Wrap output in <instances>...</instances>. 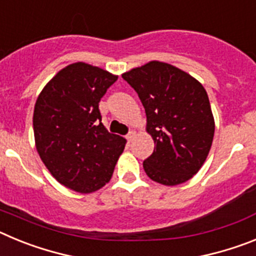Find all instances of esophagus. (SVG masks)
Listing matches in <instances>:
<instances>
[{
    "mask_svg": "<svg viewBox=\"0 0 256 256\" xmlns=\"http://www.w3.org/2000/svg\"><path fill=\"white\" fill-rule=\"evenodd\" d=\"M134 137H136V132H133V130H132V132H130L128 134H126V141H128V142H132Z\"/></svg>",
    "mask_w": 256,
    "mask_h": 256,
    "instance_id": "1",
    "label": "esophagus"
}]
</instances>
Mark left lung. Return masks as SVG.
I'll return each instance as SVG.
<instances>
[{
  "instance_id": "8db88e82",
  "label": "left lung",
  "mask_w": 256,
  "mask_h": 256,
  "mask_svg": "<svg viewBox=\"0 0 256 256\" xmlns=\"http://www.w3.org/2000/svg\"><path fill=\"white\" fill-rule=\"evenodd\" d=\"M122 76L138 94L155 144L144 162L146 174L164 186L191 180L206 160L216 130L205 88L180 68L155 60Z\"/></svg>"
}]
</instances>
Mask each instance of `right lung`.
<instances>
[{
	"mask_svg": "<svg viewBox=\"0 0 256 256\" xmlns=\"http://www.w3.org/2000/svg\"><path fill=\"white\" fill-rule=\"evenodd\" d=\"M116 79L79 61L61 69L38 94L36 148L52 177L73 191L91 194L105 186L124 150L126 138L108 132L98 110Z\"/></svg>",
	"mask_w": 256,
	"mask_h": 256,
	"instance_id": "right-lung-1",
	"label": "right lung"
}]
</instances>
